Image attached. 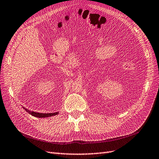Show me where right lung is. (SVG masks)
Returning a JSON list of instances; mask_svg holds the SVG:
<instances>
[{
	"mask_svg": "<svg viewBox=\"0 0 159 159\" xmlns=\"http://www.w3.org/2000/svg\"><path fill=\"white\" fill-rule=\"evenodd\" d=\"M25 110L29 112L30 115H33L35 117H39V118H45V117H49V116H52L54 115H57L58 114V112H54V113H39V112H33V111H30L29 110L26 109V108H24Z\"/></svg>",
	"mask_w": 159,
	"mask_h": 159,
	"instance_id": "right-lung-1",
	"label": "right lung"
}]
</instances>
